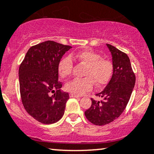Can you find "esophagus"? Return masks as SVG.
Segmentation results:
<instances>
[{"instance_id": "obj_1", "label": "esophagus", "mask_w": 154, "mask_h": 154, "mask_svg": "<svg viewBox=\"0 0 154 154\" xmlns=\"http://www.w3.org/2000/svg\"><path fill=\"white\" fill-rule=\"evenodd\" d=\"M69 97H75V98H78V97H80L79 95H77V94H69Z\"/></svg>"}]
</instances>
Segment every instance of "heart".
Listing matches in <instances>:
<instances>
[{
  "instance_id": "1",
  "label": "heart",
  "mask_w": 154,
  "mask_h": 154,
  "mask_svg": "<svg viewBox=\"0 0 154 154\" xmlns=\"http://www.w3.org/2000/svg\"><path fill=\"white\" fill-rule=\"evenodd\" d=\"M72 58L86 65L82 79H75L65 85V89L72 94L82 95L92 89L94 82L98 87L107 84L113 73V65L108 59L102 58L99 54L90 50L77 51L72 54ZM73 62L68 57L59 61L58 72L62 78L71 75Z\"/></svg>"
}]
</instances>
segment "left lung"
I'll use <instances>...</instances> for the list:
<instances>
[{
	"label": "left lung",
	"mask_w": 154,
	"mask_h": 154,
	"mask_svg": "<svg viewBox=\"0 0 154 154\" xmlns=\"http://www.w3.org/2000/svg\"><path fill=\"white\" fill-rule=\"evenodd\" d=\"M113 73L107 86L96 96L100 101L91 98V106L85 112L86 118L96 125H105L114 121L128 105L135 85V75L128 55L110 44Z\"/></svg>",
	"instance_id": "8db88e82"
}]
</instances>
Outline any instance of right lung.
<instances>
[{
    "label": "right lung",
    "instance_id": "add662e5",
    "mask_svg": "<svg viewBox=\"0 0 154 154\" xmlns=\"http://www.w3.org/2000/svg\"><path fill=\"white\" fill-rule=\"evenodd\" d=\"M72 48L53 41L29 49L20 65V91L26 111L43 124L58 122L64 115L69 94L60 91L58 65ZM51 92L54 94L50 96Z\"/></svg>",
    "mask_w": 154,
    "mask_h": 154
}]
</instances>
